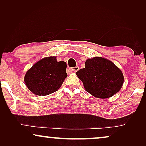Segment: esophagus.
Returning <instances> with one entry per match:
<instances>
[{"label":"esophagus","mask_w":146,"mask_h":146,"mask_svg":"<svg viewBox=\"0 0 146 146\" xmlns=\"http://www.w3.org/2000/svg\"><path fill=\"white\" fill-rule=\"evenodd\" d=\"M78 70H79V67L78 66L70 68V70L71 72H77Z\"/></svg>","instance_id":"34e87169"}]
</instances>
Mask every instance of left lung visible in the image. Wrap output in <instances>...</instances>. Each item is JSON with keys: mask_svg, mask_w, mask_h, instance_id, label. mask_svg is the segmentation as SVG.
<instances>
[{"mask_svg": "<svg viewBox=\"0 0 146 146\" xmlns=\"http://www.w3.org/2000/svg\"><path fill=\"white\" fill-rule=\"evenodd\" d=\"M76 75L86 91L99 98H108L120 90L124 78L122 72L112 62L102 57H94L85 62L84 68Z\"/></svg>", "mask_w": 146, "mask_h": 146, "instance_id": "8db88e82", "label": "left lung"}]
</instances>
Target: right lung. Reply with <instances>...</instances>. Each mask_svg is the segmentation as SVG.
<instances>
[{"label":"right lung","mask_w":146,"mask_h":146,"mask_svg":"<svg viewBox=\"0 0 146 146\" xmlns=\"http://www.w3.org/2000/svg\"><path fill=\"white\" fill-rule=\"evenodd\" d=\"M66 63L58 62L56 56L45 57L27 72L24 81L34 94L44 96L55 92L67 77Z\"/></svg>","instance_id":"1"}]
</instances>
